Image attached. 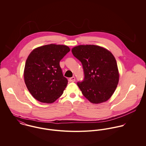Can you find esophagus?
Masks as SVG:
<instances>
[{
  "label": "esophagus",
  "mask_w": 146,
  "mask_h": 146,
  "mask_svg": "<svg viewBox=\"0 0 146 146\" xmlns=\"http://www.w3.org/2000/svg\"><path fill=\"white\" fill-rule=\"evenodd\" d=\"M75 78L74 76H72V77L70 78V79H69L70 82H75Z\"/></svg>",
  "instance_id": "1"
}]
</instances>
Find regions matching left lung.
Returning a JSON list of instances; mask_svg holds the SVG:
<instances>
[{
  "mask_svg": "<svg viewBox=\"0 0 146 146\" xmlns=\"http://www.w3.org/2000/svg\"><path fill=\"white\" fill-rule=\"evenodd\" d=\"M83 65L84 78L77 84L84 96L93 104L107 101L119 83L116 61L108 50L94 45H81L72 49Z\"/></svg>",
  "mask_w": 146,
  "mask_h": 146,
  "instance_id": "obj_1",
  "label": "left lung"
}]
</instances>
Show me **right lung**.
Instances as JSON below:
<instances>
[{
    "label": "right lung",
    "mask_w": 146,
    "mask_h": 146,
    "mask_svg": "<svg viewBox=\"0 0 146 146\" xmlns=\"http://www.w3.org/2000/svg\"><path fill=\"white\" fill-rule=\"evenodd\" d=\"M70 50L66 45L51 44L30 53L25 63L24 80L36 100L51 104L62 96L68 80L63 75L60 62Z\"/></svg>",
    "instance_id": "add662e5"
}]
</instances>
